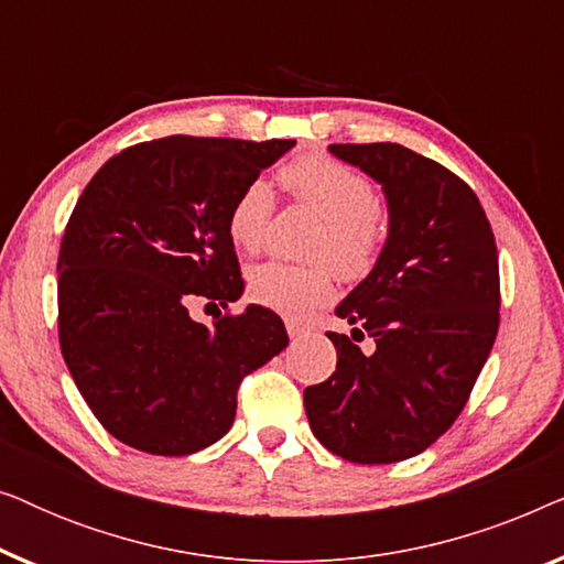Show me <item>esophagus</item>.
<instances>
[{"mask_svg": "<svg viewBox=\"0 0 564 564\" xmlns=\"http://www.w3.org/2000/svg\"><path fill=\"white\" fill-rule=\"evenodd\" d=\"M288 334H290L292 341H297V338L305 336V328L300 326V323H295V321H288Z\"/></svg>", "mask_w": 564, "mask_h": 564, "instance_id": "1", "label": "esophagus"}]
</instances>
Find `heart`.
Instances as JSON below:
<instances>
[{"mask_svg": "<svg viewBox=\"0 0 564 564\" xmlns=\"http://www.w3.org/2000/svg\"><path fill=\"white\" fill-rule=\"evenodd\" d=\"M280 180L292 197L323 218V228L311 243V257L318 261L261 264L249 276V295L269 311L300 321L334 297L332 263L349 282L365 280L372 272L384 246V223L375 207L372 182L328 153H303L280 169ZM272 210V189L261 180L246 184L228 213L230 241L241 251L257 253L264 246Z\"/></svg>", "mask_w": 564, "mask_h": 564, "instance_id": "obj_1", "label": "heart"}]
</instances>
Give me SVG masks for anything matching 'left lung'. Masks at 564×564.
<instances>
[{"mask_svg": "<svg viewBox=\"0 0 564 564\" xmlns=\"http://www.w3.org/2000/svg\"><path fill=\"white\" fill-rule=\"evenodd\" d=\"M328 151L382 184L390 228L336 307L351 336L328 330L336 372L305 388V413L328 452L390 465L429 449L467 405L498 334V249L480 199L446 166L400 143ZM365 335L372 355L352 344Z\"/></svg>", "mask_w": 564, "mask_h": 564, "instance_id": "8db88e82", "label": "left lung"}]
</instances>
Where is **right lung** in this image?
Instances as JSON below:
<instances>
[{
	"mask_svg": "<svg viewBox=\"0 0 564 564\" xmlns=\"http://www.w3.org/2000/svg\"><path fill=\"white\" fill-rule=\"evenodd\" d=\"M295 141L169 135L112 156L76 199L58 251V341L97 421L133 449L184 457L234 426L238 384L288 346L249 305L207 328L243 276L228 213Z\"/></svg>",
	"mask_w": 564,
	"mask_h": 564,
	"instance_id": "right-lung-1",
	"label": "right lung"
}]
</instances>
